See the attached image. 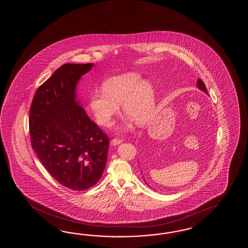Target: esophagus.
I'll return each instance as SVG.
<instances>
[{
	"mask_svg": "<svg viewBox=\"0 0 248 248\" xmlns=\"http://www.w3.org/2000/svg\"><path fill=\"white\" fill-rule=\"evenodd\" d=\"M122 142V139H117V138H114V139H112V140H111V145H113V146H115L117 144H120Z\"/></svg>",
	"mask_w": 248,
	"mask_h": 248,
	"instance_id": "esophagus-1",
	"label": "esophagus"
}]
</instances>
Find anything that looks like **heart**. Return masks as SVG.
Segmentation results:
<instances>
[{"mask_svg": "<svg viewBox=\"0 0 248 248\" xmlns=\"http://www.w3.org/2000/svg\"><path fill=\"white\" fill-rule=\"evenodd\" d=\"M131 118L137 125H143L152 118L155 108L153 85L137 73L129 72L112 76L103 84V90L91 94L90 106L96 122L111 126L120 111Z\"/></svg>", "mask_w": 248, "mask_h": 248, "instance_id": "heart-1", "label": "heart"}]
</instances>
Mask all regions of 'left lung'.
Returning <instances> with one entry per match:
<instances>
[{"label": "left lung", "mask_w": 248, "mask_h": 248, "mask_svg": "<svg viewBox=\"0 0 248 248\" xmlns=\"http://www.w3.org/2000/svg\"><path fill=\"white\" fill-rule=\"evenodd\" d=\"M197 86L199 87V89H200V90H202V91H204V92L206 93V94H208V93H207V90H206V85L204 84V82L202 81V79H198ZM151 151H152V150H151ZM142 177H143V175H142ZM143 180H144V178H143ZM144 182H145V180H144Z\"/></svg>", "instance_id": "left-lung-1"}]
</instances>
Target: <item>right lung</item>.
I'll list each match as a JSON object with an SVG mask.
<instances>
[{
    "label": "right lung",
    "instance_id": "obj_1",
    "mask_svg": "<svg viewBox=\"0 0 248 248\" xmlns=\"http://www.w3.org/2000/svg\"><path fill=\"white\" fill-rule=\"evenodd\" d=\"M93 63H65L38 88L29 115L31 144L53 178L70 190L90 189L106 168L109 139L76 101Z\"/></svg>",
    "mask_w": 248,
    "mask_h": 248
}]
</instances>
